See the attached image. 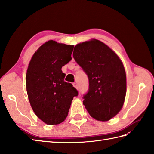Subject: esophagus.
<instances>
[{"label":"esophagus","instance_id":"34e87169","mask_svg":"<svg viewBox=\"0 0 154 154\" xmlns=\"http://www.w3.org/2000/svg\"><path fill=\"white\" fill-rule=\"evenodd\" d=\"M73 86L74 87V88H76V89H78V84H77V83L76 82H74L73 83Z\"/></svg>","mask_w":154,"mask_h":154}]
</instances>
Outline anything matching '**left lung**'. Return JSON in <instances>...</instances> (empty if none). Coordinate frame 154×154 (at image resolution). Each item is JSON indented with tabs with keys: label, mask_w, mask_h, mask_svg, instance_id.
<instances>
[{
	"label": "left lung",
	"mask_w": 154,
	"mask_h": 154,
	"mask_svg": "<svg viewBox=\"0 0 154 154\" xmlns=\"http://www.w3.org/2000/svg\"><path fill=\"white\" fill-rule=\"evenodd\" d=\"M73 57L89 79V89L83 103L91 117L101 121L110 120L123 105L126 78L117 54L97 39L74 47Z\"/></svg>",
	"instance_id": "1"
}]
</instances>
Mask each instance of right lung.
<instances>
[{"label":"right lung","instance_id":"obj_1","mask_svg":"<svg viewBox=\"0 0 154 154\" xmlns=\"http://www.w3.org/2000/svg\"><path fill=\"white\" fill-rule=\"evenodd\" d=\"M74 45L50 40L37 50L27 70L26 82L29 103L35 114L46 124H60L68 115L78 92L64 80L61 68L72 59Z\"/></svg>","mask_w":154,"mask_h":154}]
</instances>
